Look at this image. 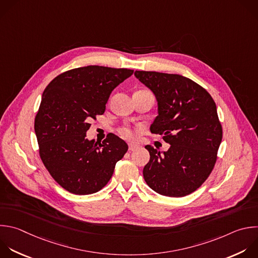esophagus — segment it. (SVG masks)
Instances as JSON below:
<instances>
[{"label":"esophagus","mask_w":258,"mask_h":258,"mask_svg":"<svg viewBox=\"0 0 258 258\" xmlns=\"http://www.w3.org/2000/svg\"><path fill=\"white\" fill-rule=\"evenodd\" d=\"M139 147H140L139 145H137V144H134V143H131V144H128V150H130V151H134V150L138 149Z\"/></svg>","instance_id":"34e87169"}]
</instances>
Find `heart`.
<instances>
[{
  "mask_svg": "<svg viewBox=\"0 0 258 258\" xmlns=\"http://www.w3.org/2000/svg\"><path fill=\"white\" fill-rule=\"evenodd\" d=\"M120 135L127 140H132L135 137V133L134 131L130 127V126H123L120 128Z\"/></svg>",
  "mask_w": 258,
  "mask_h": 258,
  "instance_id": "b5f03b06",
  "label": "heart"
}]
</instances>
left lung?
Instances as JSON below:
<instances>
[{
	"mask_svg": "<svg viewBox=\"0 0 258 258\" xmlns=\"http://www.w3.org/2000/svg\"><path fill=\"white\" fill-rule=\"evenodd\" d=\"M135 76L157 101L151 132L170 145L166 152L145 147L150 153L145 181L159 195L185 197L206 181L217 160L223 132L216 103L202 86L181 75L136 71Z\"/></svg>",
	"mask_w": 258,
	"mask_h": 258,
	"instance_id": "8db88e82",
	"label": "left lung"
}]
</instances>
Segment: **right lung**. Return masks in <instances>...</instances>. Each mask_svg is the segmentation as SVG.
Here are the masks:
<instances>
[{
    "instance_id": "add662e5",
    "label": "right lung",
    "mask_w": 258,
    "mask_h": 258,
    "mask_svg": "<svg viewBox=\"0 0 258 258\" xmlns=\"http://www.w3.org/2000/svg\"><path fill=\"white\" fill-rule=\"evenodd\" d=\"M134 70L87 66L55 77L42 94L34 130L40 158L52 178L79 195L99 191L110 180L126 143L109 134L102 143L88 140L90 120L103 114L113 89Z\"/></svg>"
}]
</instances>
